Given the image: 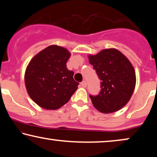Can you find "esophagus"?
Masks as SVG:
<instances>
[{
	"label": "esophagus",
	"instance_id": "esophagus-1",
	"mask_svg": "<svg viewBox=\"0 0 157 157\" xmlns=\"http://www.w3.org/2000/svg\"><path fill=\"white\" fill-rule=\"evenodd\" d=\"M81 86H82V87L86 88V86H87V84H86V81H82V82L81 83Z\"/></svg>",
	"mask_w": 157,
	"mask_h": 157
}]
</instances>
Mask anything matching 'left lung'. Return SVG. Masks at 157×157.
Segmentation results:
<instances>
[{
    "mask_svg": "<svg viewBox=\"0 0 157 157\" xmlns=\"http://www.w3.org/2000/svg\"><path fill=\"white\" fill-rule=\"evenodd\" d=\"M101 81V91L90 95L94 106L104 113H113L129 101L136 86V73L129 60L116 48L88 56Z\"/></svg>",
    "mask_w": 157,
    "mask_h": 157,
    "instance_id": "obj_1",
    "label": "left lung"
}]
</instances>
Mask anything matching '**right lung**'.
I'll list each match as a JSON object with an SVG mask.
<instances>
[{
  "label": "right lung",
  "instance_id": "1",
  "mask_svg": "<svg viewBox=\"0 0 157 157\" xmlns=\"http://www.w3.org/2000/svg\"><path fill=\"white\" fill-rule=\"evenodd\" d=\"M67 49L51 45L38 53L28 64L24 80L32 100L42 109L56 110L68 102L79 83L66 67Z\"/></svg>",
  "mask_w": 157,
  "mask_h": 157
}]
</instances>
